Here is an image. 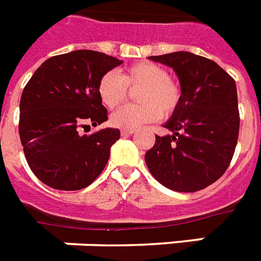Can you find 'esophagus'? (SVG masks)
<instances>
[{"instance_id": "34e87169", "label": "esophagus", "mask_w": 261, "mask_h": 261, "mask_svg": "<svg viewBox=\"0 0 261 261\" xmlns=\"http://www.w3.org/2000/svg\"><path fill=\"white\" fill-rule=\"evenodd\" d=\"M135 132H136L135 129H122V130H121V135H122V136H132Z\"/></svg>"}]
</instances>
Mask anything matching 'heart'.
Segmentation results:
<instances>
[{
  "instance_id": "heart-1",
  "label": "heart",
  "mask_w": 261,
  "mask_h": 261,
  "mask_svg": "<svg viewBox=\"0 0 261 261\" xmlns=\"http://www.w3.org/2000/svg\"><path fill=\"white\" fill-rule=\"evenodd\" d=\"M141 89L137 101L141 105H128L114 112L110 122L121 129H137L145 124L170 116L180 103V87L168 78V72L162 66L151 62H141L126 68L124 74L109 71L98 82V95L102 103L114 109L125 101L128 89Z\"/></svg>"
}]
</instances>
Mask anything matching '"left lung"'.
Segmentation results:
<instances>
[{
	"label": "left lung",
	"instance_id": "1",
	"mask_svg": "<svg viewBox=\"0 0 261 261\" xmlns=\"http://www.w3.org/2000/svg\"><path fill=\"white\" fill-rule=\"evenodd\" d=\"M175 71L180 103L145 153L153 178L167 189L194 193L222 176L234 153L240 114L234 79L216 62L187 51L149 56Z\"/></svg>",
	"mask_w": 261,
	"mask_h": 261
}]
</instances>
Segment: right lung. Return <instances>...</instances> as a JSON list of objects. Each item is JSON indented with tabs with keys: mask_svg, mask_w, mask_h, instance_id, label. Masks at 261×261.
<instances>
[{
	"mask_svg": "<svg viewBox=\"0 0 261 261\" xmlns=\"http://www.w3.org/2000/svg\"><path fill=\"white\" fill-rule=\"evenodd\" d=\"M121 63L102 52L78 49L52 56L33 72L21 94L18 132L27 162L44 185L66 191L85 189L105 168L120 130H78L108 120L98 82Z\"/></svg>",
	"mask_w": 261,
	"mask_h": 261,
	"instance_id": "1",
	"label": "right lung"
}]
</instances>
